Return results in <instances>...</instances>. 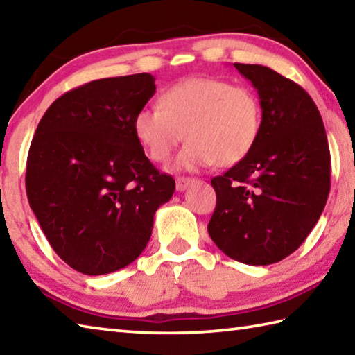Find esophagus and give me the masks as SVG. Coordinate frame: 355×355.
<instances>
[{"label":"esophagus","instance_id":"esophagus-1","mask_svg":"<svg viewBox=\"0 0 355 355\" xmlns=\"http://www.w3.org/2000/svg\"><path fill=\"white\" fill-rule=\"evenodd\" d=\"M192 182H194V180L189 177H177V180H175L177 191H184Z\"/></svg>","mask_w":355,"mask_h":355}]
</instances>
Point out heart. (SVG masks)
Wrapping results in <instances>:
<instances>
[{
    "instance_id": "1",
    "label": "heart",
    "mask_w": 355,
    "mask_h": 355,
    "mask_svg": "<svg viewBox=\"0 0 355 355\" xmlns=\"http://www.w3.org/2000/svg\"><path fill=\"white\" fill-rule=\"evenodd\" d=\"M137 141L156 163L171 158L180 142H189L178 156V167L196 171L218 163L243 161L261 131V106L244 86L211 76H192L161 94L159 106L135 116Z\"/></svg>"
}]
</instances>
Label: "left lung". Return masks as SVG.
Segmentation results:
<instances>
[{
	"label": "left lung",
	"instance_id": "8db88e82",
	"mask_svg": "<svg viewBox=\"0 0 355 355\" xmlns=\"http://www.w3.org/2000/svg\"><path fill=\"white\" fill-rule=\"evenodd\" d=\"M235 67L260 97L261 131L243 161L211 180L208 233L227 257L264 266L313 230L330 191V152L321 114L299 84L264 65Z\"/></svg>",
	"mask_w": 355,
	"mask_h": 355
}]
</instances>
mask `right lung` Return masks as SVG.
Returning <instances> with one entry per match:
<instances>
[{
	"instance_id": "right-lung-1",
	"label": "right lung",
	"mask_w": 355,
	"mask_h": 355,
	"mask_svg": "<svg viewBox=\"0 0 355 355\" xmlns=\"http://www.w3.org/2000/svg\"><path fill=\"white\" fill-rule=\"evenodd\" d=\"M156 91L150 73L103 78L48 107L33 137L26 194L48 243L75 271H119L142 254L175 180L150 163L133 122Z\"/></svg>"
}]
</instances>
